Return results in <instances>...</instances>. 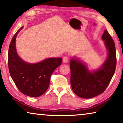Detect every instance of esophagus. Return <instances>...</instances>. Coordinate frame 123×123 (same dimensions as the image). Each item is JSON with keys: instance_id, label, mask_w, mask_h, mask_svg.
<instances>
[{"instance_id": "obj_1", "label": "esophagus", "mask_w": 123, "mask_h": 123, "mask_svg": "<svg viewBox=\"0 0 123 123\" xmlns=\"http://www.w3.org/2000/svg\"><path fill=\"white\" fill-rule=\"evenodd\" d=\"M68 60H69V58H68V56H64L63 58V62L64 63H68Z\"/></svg>"}]
</instances>
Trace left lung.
Returning <instances> with one entry per match:
<instances>
[{
    "label": "left lung",
    "mask_w": 123,
    "mask_h": 123,
    "mask_svg": "<svg viewBox=\"0 0 123 123\" xmlns=\"http://www.w3.org/2000/svg\"><path fill=\"white\" fill-rule=\"evenodd\" d=\"M108 54L105 62L98 69L90 71L86 64L78 58L70 62V84L78 96L90 98L103 93L115 73L117 56L115 43L107 30L102 36Z\"/></svg>",
    "instance_id": "1"
}]
</instances>
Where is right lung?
<instances>
[{"mask_svg":"<svg viewBox=\"0 0 123 123\" xmlns=\"http://www.w3.org/2000/svg\"><path fill=\"white\" fill-rule=\"evenodd\" d=\"M22 27L14 35L8 51V67L15 85L22 93L30 97H37L48 90L50 77L61 65L62 58H48L37 63H28L18 56L16 40Z\"/></svg>","mask_w":123,"mask_h":123,"instance_id":"obj_1","label":"right lung"}]
</instances>
